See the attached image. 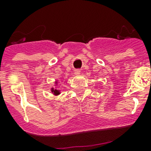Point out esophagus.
Segmentation results:
<instances>
[{
	"mask_svg": "<svg viewBox=\"0 0 151 151\" xmlns=\"http://www.w3.org/2000/svg\"><path fill=\"white\" fill-rule=\"evenodd\" d=\"M80 73V71L79 70H76L75 71V74H79Z\"/></svg>",
	"mask_w": 151,
	"mask_h": 151,
	"instance_id": "esophagus-1",
	"label": "esophagus"
}]
</instances>
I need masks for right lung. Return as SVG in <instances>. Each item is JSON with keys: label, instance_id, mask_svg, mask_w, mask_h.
<instances>
[{"label": "right lung", "instance_id": "right-lung-1", "mask_svg": "<svg viewBox=\"0 0 151 151\" xmlns=\"http://www.w3.org/2000/svg\"><path fill=\"white\" fill-rule=\"evenodd\" d=\"M52 92H54V94L55 95H59V90H57V89H52Z\"/></svg>", "mask_w": 151, "mask_h": 151}]
</instances>
